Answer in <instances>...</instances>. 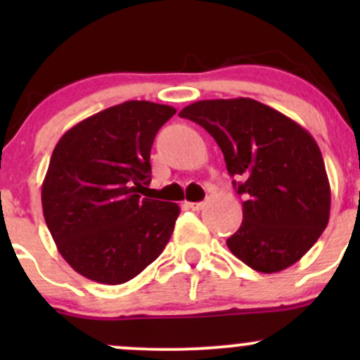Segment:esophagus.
Wrapping results in <instances>:
<instances>
[{
  "label": "esophagus",
  "mask_w": 360,
  "mask_h": 360,
  "mask_svg": "<svg viewBox=\"0 0 360 360\" xmlns=\"http://www.w3.org/2000/svg\"><path fill=\"white\" fill-rule=\"evenodd\" d=\"M186 206H188L189 210H193V212H200V210L203 208V203H191V201H188Z\"/></svg>",
  "instance_id": "esophagus-1"
}]
</instances>
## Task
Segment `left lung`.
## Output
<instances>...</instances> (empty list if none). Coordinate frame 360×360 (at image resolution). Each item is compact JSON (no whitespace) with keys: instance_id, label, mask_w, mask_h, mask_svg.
I'll return each mask as SVG.
<instances>
[{"instance_id":"8db88e82","label":"left lung","mask_w":360,"mask_h":360,"mask_svg":"<svg viewBox=\"0 0 360 360\" xmlns=\"http://www.w3.org/2000/svg\"><path fill=\"white\" fill-rule=\"evenodd\" d=\"M179 117L217 140L245 198L240 229L226 240L230 252L264 274L298 262L330 218L328 176L311 134L250 98L196 101Z\"/></svg>"}]
</instances>
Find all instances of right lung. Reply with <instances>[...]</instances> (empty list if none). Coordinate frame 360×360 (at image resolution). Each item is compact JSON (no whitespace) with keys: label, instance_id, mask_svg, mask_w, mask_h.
<instances>
[{"label":"right lung","instance_id":"obj_1","mask_svg":"<svg viewBox=\"0 0 360 360\" xmlns=\"http://www.w3.org/2000/svg\"><path fill=\"white\" fill-rule=\"evenodd\" d=\"M176 108L125 101L62 135L42 183V210L57 250L74 271L123 284L159 257L179 206L140 198L150 183L155 134Z\"/></svg>","mask_w":360,"mask_h":360}]
</instances>
